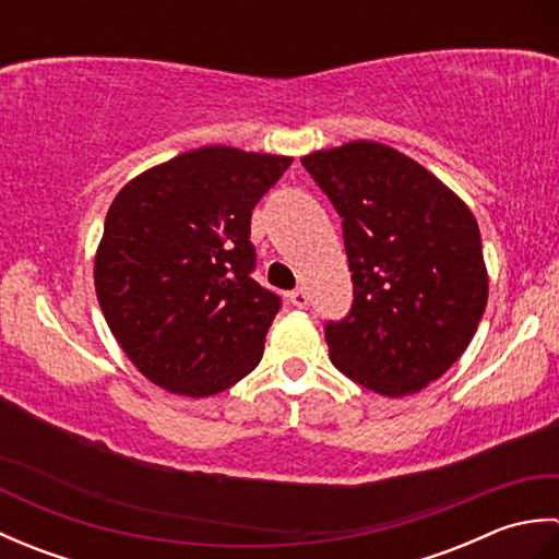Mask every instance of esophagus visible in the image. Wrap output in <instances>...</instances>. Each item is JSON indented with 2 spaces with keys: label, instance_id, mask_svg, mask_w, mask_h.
<instances>
[{
  "label": "esophagus",
  "instance_id": "obj_1",
  "mask_svg": "<svg viewBox=\"0 0 559 559\" xmlns=\"http://www.w3.org/2000/svg\"><path fill=\"white\" fill-rule=\"evenodd\" d=\"M307 300H310V298H307V290L305 288H295V290L288 293V302L293 307H305Z\"/></svg>",
  "mask_w": 559,
  "mask_h": 559
}]
</instances>
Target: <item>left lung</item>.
I'll list each match as a JSON object with an SVG mask.
<instances>
[{
  "mask_svg": "<svg viewBox=\"0 0 559 559\" xmlns=\"http://www.w3.org/2000/svg\"><path fill=\"white\" fill-rule=\"evenodd\" d=\"M302 165L343 218L353 307L324 329L329 358L389 399L454 365L488 305L478 221L420 163L377 141L312 151Z\"/></svg>",
  "mask_w": 559,
  "mask_h": 559,
  "instance_id": "left-lung-1",
  "label": "left lung"
}]
</instances>
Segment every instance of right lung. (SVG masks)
Segmentation results:
<instances>
[{
  "label": "right lung",
  "instance_id": "1",
  "mask_svg": "<svg viewBox=\"0 0 559 559\" xmlns=\"http://www.w3.org/2000/svg\"><path fill=\"white\" fill-rule=\"evenodd\" d=\"M290 163L201 146L115 197L93 278L105 322L148 382L206 399L259 365L281 300L252 278L249 221Z\"/></svg>",
  "mask_w": 559,
  "mask_h": 559
}]
</instances>
